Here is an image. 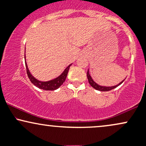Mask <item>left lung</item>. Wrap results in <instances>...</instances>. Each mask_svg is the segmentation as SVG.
Returning a JSON list of instances; mask_svg holds the SVG:
<instances>
[{
  "instance_id": "obj_1",
  "label": "left lung",
  "mask_w": 146,
  "mask_h": 146,
  "mask_svg": "<svg viewBox=\"0 0 146 146\" xmlns=\"http://www.w3.org/2000/svg\"><path fill=\"white\" fill-rule=\"evenodd\" d=\"M87 78H88V82L90 84V86H91L93 88H94L95 89L98 90H100V91H108V90H110L112 89H114V88H115L116 87H117L118 86H119L121 84L123 83V81H122L121 82H120L119 84L116 85V86H110V87H106V86H100V85H98V84H96L95 82L93 80V79L91 78V77H90V75L89 74V72H88V71H87Z\"/></svg>"
}]
</instances>
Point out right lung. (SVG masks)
I'll list each match as a JSON object with an SVG mask.
<instances>
[{
  "mask_svg": "<svg viewBox=\"0 0 146 146\" xmlns=\"http://www.w3.org/2000/svg\"><path fill=\"white\" fill-rule=\"evenodd\" d=\"M25 65H26L27 73V75L28 77H29L30 81H31V82L32 83L33 85H35V86L38 87V88H40V89L46 90H54L58 89V88H59V87L65 82L66 76H67L68 70H69V68L71 64L68 65V67L64 71L63 73H62L59 77H58L57 78L54 79V80H51V81H48V82H40V81H38V80H36V79L31 74V73H30L29 69H28L27 63H25Z\"/></svg>",
  "mask_w": 146,
  "mask_h": 146,
  "instance_id": "1",
  "label": "right lung"
}]
</instances>
